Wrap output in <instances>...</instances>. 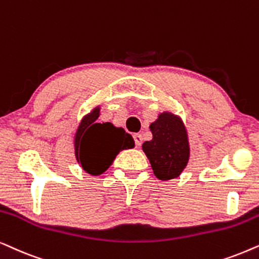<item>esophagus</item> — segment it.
<instances>
[{"label": "esophagus", "mask_w": 259, "mask_h": 259, "mask_svg": "<svg viewBox=\"0 0 259 259\" xmlns=\"http://www.w3.org/2000/svg\"><path fill=\"white\" fill-rule=\"evenodd\" d=\"M134 140H135L136 147H140L141 144H142V142H143L142 134H135V135H134Z\"/></svg>", "instance_id": "obj_1"}]
</instances>
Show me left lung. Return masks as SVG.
<instances>
[{
	"label": "left lung",
	"mask_w": 259,
	"mask_h": 259,
	"mask_svg": "<svg viewBox=\"0 0 259 259\" xmlns=\"http://www.w3.org/2000/svg\"><path fill=\"white\" fill-rule=\"evenodd\" d=\"M153 139L142 144V149L162 181L177 179L187 167L191 155L188 133L180 116L170 111L158 113L149 125Z\"/></svg>",
	"instance_id": "left-lung-1"
}]
</instances>
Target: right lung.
<instances>
[{
    "label": "right lung",
    "instance_id": "add662e5",
    "mask_svg": "<svg viewBox=\"0 0 259 259\" xmlns=\"http://www.w3.org/2000/svg\"><path fill=\"white\" fill-rule=\"evenodd\" d=\"M101 115L97 105L82 117L74 134V154L86 173L98 177L112 164L119 151L135 147L130 134L112 123H96Z\"/></svg>",
    "mask_w": 259,
    "mask_h": 259
}]
</instances>
